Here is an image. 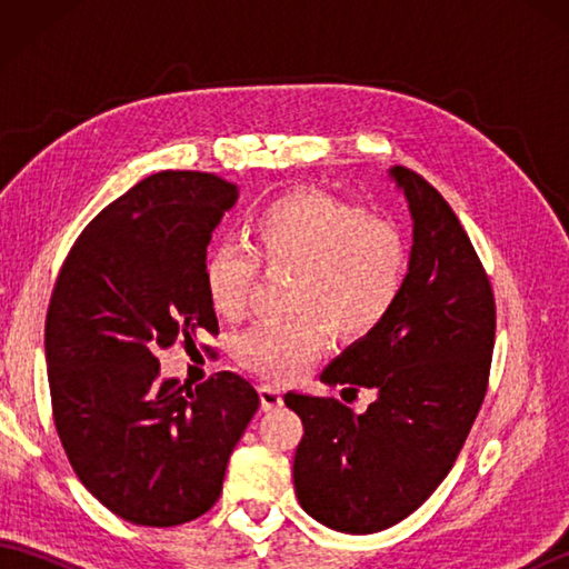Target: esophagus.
I'll return each mask as SVG.
<instances>
[{"label": "esophagus", "instance_id": "1", "mask_svg": "<svg viewBox=\"0 0 569 569\" xmlns=\"http://www.w3.org/2000/svg\"><path fill=\"white\" fill-rule=\"evenodd\" d=\"M259 398H261V408L263 410H273L283 403V393L278 386L273 383H261L259 386Z\"/></svg>", "mask_w": 569, "mask_h": 569}]
</instances>
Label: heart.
I'll list each match as a JSON object with an SVG mask.
<instances>
[{"instance_id": "obj_1", "label": "heart", "mask_w": 569, "mask_h": 569, "mask_svg": "<svg viewBox=\"0 0 569 569\" xmlns=\"http://www.w3.org/2000/svg\"><path fill=\"white\" fill-rule=\"evenodd\" d=\"M408 263V241L393 222L328 192L293 190L251 217L247 247L208 249L202 283L217 316L237 320L261 266L293 271L288 308L298 316L251 325L232 347L241 367L291 379L322 352L325 328L345 342L377 330L401 298Z\"/></svg>"}]
</instances>
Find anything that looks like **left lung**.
<instances>
[{"mask_svg": "<svg viewBox=\"0 0 569 569\" xmlns=\"http://www.w3.org/2000/svg\"><path fill=\"white\" fill-rule=\"evenodd\" d=\"M413 214V249L391 316L320 381L377 393L365 413L286 393L303 420L293 481L303 509L340 533H377L413 513L452 469L485 403L497 303L450 204L416 171L391 168Z\"/></svg>", "mask_w": 569, "mask_h": 569, "instance_id": "1", "label": "left lung"}]
</instances>
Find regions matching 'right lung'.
<instances>
[{"label": "right lung", "instance_id": "1", "mask_svg": "<svg viewBox=\"0 0 569 569\" xmlns=\"http://www.w3.org/2000/svg\"><path fill=\"white\" fill-rule=\"evenodd\" d=\"M237 198L214 173H153L82 229L56 278L46 365L58 438L84 489L129 523L210 511L259 408L234 371L196 389L159 379L161 349L220 332L202 259Z\"/></svg>", "mask_w": 569, "mask_h": 569}]
</instances>
